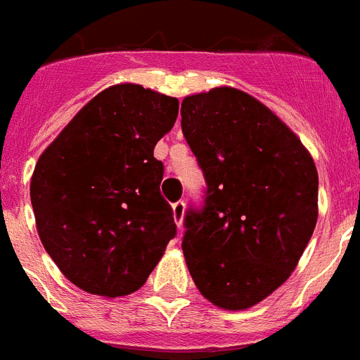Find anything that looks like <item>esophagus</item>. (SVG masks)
<instances>
[{
    "instance_id": "1",
    "label": "esophagus",
    "mask_w": 360,
    "mask_h": 360,
    "mask_svg": "<svg viewBox=\"0 0 360 360\" xmlns=\"http://www.w3.org/2000/svg\"><path fill=\"white\" fill-rule=\"evenodd\" d=\"M172 209H174L175 224H177V227L181 229V226H183V214H185V201H175L174 205H172Z\"/></svg>"
}]
</instances>
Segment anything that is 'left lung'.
I'll list each match as a JSON object with an SVG mask.
<instances>
[{
  "label": "left lung",
  "mask_w": 360,
  "mask_h": 360,
  "mask_svg": "<svg viewBox=\"0 0 360 360\" xmlns=\"http://www.w3.org/2000/svg\"><path fill=\"white\" fill-rule=\"evenodd\" d=\"M181 129L205 177L185 212L183 253L210 303L240 311L288 279L318 220V172L268 107L221 86L181 103Z\"/></svg>",
  "instance_id": "1"
}]
</instances>
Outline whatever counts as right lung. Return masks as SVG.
I'll return each mask as SVG.
<instances>
[{"instance_id":"add662e5","label":"right lung","mask_w":360,"mask_h":360,"mask_svg":"<svg viewBox=\"0 0 360 360\" xmlns=\"http://www.w3.org/2000/svg\"><path fill=\"white\" fill-rule=\"evenodd\" d=\"M179 101L140 84H114L48 146L31 179L37 229L58 270L79 288L116 297L139 290L177 235L160 194L157 142Z\"/></svg>"}]
</instances>
